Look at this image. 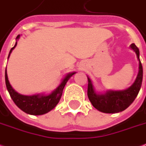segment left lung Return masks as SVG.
Wrapping results in <instances>:
<instances>
[{
	"label": "left lung",
	"instance_id": "8db88e82",
	"mask_svg": "<svg viewBox=\"0 0 146 146\" xmlns=\"http://www.w3.org/2000/svg\"><path fill=\"white\" fill-rule=\"evenodd\" d=\"M130 48L136 54L139 61V72L135 82L128 88L122 90H108L105 92H99L96 90L92 80L87 76V96L93 106L99 111L107 114H114L123 111L132 104L139 94L142 86L143 70L139 59V48L134 43L131 45Z\"/></svg>",
	"mask_w": 146,
	"mask_h": 146
}]
</instances>
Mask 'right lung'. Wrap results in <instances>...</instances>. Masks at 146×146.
<instances>
[{
    "label": "right lung",
    "instance_id": "add662e5",
    "mask_svg": "<svg viewBox=\"0 0 146 146\" xmlns=\"http://www.w3.org/2000/svg\"><path fill=\"white\" fill-rule=\"evenodd\" d=\"M19 38H20V35H18L16 37L15 45L10 50L7 59H9L10 55L13 51V49L17 46V42H18ZM75 73L76 72L67 73L64 78L62 79L59 86L49 94H45L42 93V94L29 96V95H23L18 93L13 88L8 80L7 67L5 70V84H6L7 91L9 92L11 98L21 111H23L27 114H32V115H42V114H46V113L49 112L56 106L57 104L59 103V100L62 97L65 85L70 80V77L74 75Z\"/></svg>",
    "mask_w": 146,
    "mask_h": 146
}]
</instances>
